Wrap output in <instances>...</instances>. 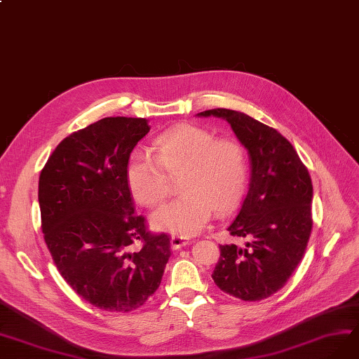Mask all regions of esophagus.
<instances>
[{
	"label": "esophagus",
	"instance_id": "1",
	"mask_svg": "<svg viewBox=\"0 0 359 359\" xmlns=\"http://www.w3.org/2000/svg\"><path fill=\"white\" fill-rule=\"evenodd\" d=\"M170 243H171V248L172 250H179V248H182L184 245H188L189 240H187V238H182V236H171Z\"/></svg>",
	"mask_w": 359,
	"mask_h": 359
}]
</instances>
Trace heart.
Instances as JSON below:
<instances>
[{"instance_id":"b5f03b06","label":"heart","mask_w":359,"mask_h":359,"mask_svg":"<svg viewBox=\"0 0 359 359\" xmlns=\"http://www.w3.org/2000/svg\"><path fill=\"white\" fill-rule=\"evenodd\" d=\"M152 149L154 155H133L126 168L130 192L140 205H161L170 195V176L183 175V195L152 216L155 229L192 236L207 226L215 210L228 215L243 201L250 161L238 139L180 124L156 136Z\"/></svg>"}]
</instances>
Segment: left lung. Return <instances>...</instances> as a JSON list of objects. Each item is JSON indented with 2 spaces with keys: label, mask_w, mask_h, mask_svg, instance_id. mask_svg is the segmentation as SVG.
I'll return each instance as SVG.
<instances>
[{
  "label": "left lung",
  "mask_w": 359,
  "mask_h": 359,
  "mask_svg": "<svg viewBox=\"0 0 359 359\" xmlns=\"http://www.w3.org/2000/svg\"><path fill=\"white\" fill-rule=\"evenodd\" d=\"M198 115L226 119L251 163L248 192L228 224L233 238L247 243L220 245L211 276L232 297L268 299L287 284L309 243L313 194L309 171L293 144L257 119L222 108Z\"/></svg>",
  "instance_id": "obj_1"
}]
</instances>
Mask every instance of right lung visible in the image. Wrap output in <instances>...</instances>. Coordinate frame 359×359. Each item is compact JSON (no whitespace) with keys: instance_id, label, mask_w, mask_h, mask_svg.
Returning a JSON list of instances; mask_svg holds the SVG:
<instances>
[{"instance_id":"1","label":"right lung","mask_w":359,"mask_h":359,"mask_svg":"<svg viewBox=\"0 0 359 359\" xmlns=\"http://www.w3.org/2000/svg\"><path fill=\"white\" fill-rule=\"evenodd\" d=\"M148 131L144 118H103L65 137L39 175L53 262L78 296L108 312L143 306L171 256L170 236L149 232L135 213L126 177L130 154Z\"/></svg>"}]
</instances>
